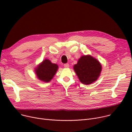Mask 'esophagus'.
I'll return each instance as SVG.
<instances>
[{
    "label": "esophagus",
    "instance_id": "esophagus-1",
    "mask_svg": "<svg viewBox=\"0 0 132 132\" xmlns=\"http://www.w3.org/2000/svg\"><path fill=\"white\" fill-rule=\"evenodd\" d=\"M64 66L65 68H68L69 67H70V65H69V64H65L64 65Z\"/></svg>",
    "mask_w": 132,
    "mask_h": 132
}]
</instances>
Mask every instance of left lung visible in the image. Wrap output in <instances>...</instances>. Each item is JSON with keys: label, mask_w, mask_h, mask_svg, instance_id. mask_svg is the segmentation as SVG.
<instances>
[{"label": "left lung", "mask_w": 132, "mask_h": 132, "mask_svg": "<svg viewBox=\"0 0 132 132\" xmlns=\"http://www.w3.org/2000/svg\"><path fill=\"white\" fill-rule=\"evenodd\" d=\"M73 68L82 84L88 85L97 80L102 67L97 59L88 54L81 57Z\"/></svg>", "instance_id": "obj_1"}]
</instances>
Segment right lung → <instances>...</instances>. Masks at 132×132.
<instances>
[{"label":"right lung","instance_id":"obj_1","mask_svg":"<svg viewBox=\"0 0 132 132\" xmlns=\"http://www.w3.org/2000/svg\"><path fill=\"white\" fill-rule=\"evenodd\" d=\"M58 66L45 59L35 68V73L38 79L44 82H50L57 72Z\"/></svg>","mask_w":132,"mask_h":132}]
</instances>
